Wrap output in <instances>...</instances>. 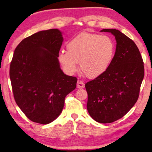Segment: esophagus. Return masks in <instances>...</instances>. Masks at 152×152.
<instances>
[{
  "mask_svg": "<svg viewBox=\"0 0 152 152\" xmlns=\"http://www.w3.org/2000/svg\"><path fill=\"white\" fill-rule=\"evenodd\" d=\"M77 87H78V88H83L84 87V83L82 81L80 80H78L77 82Z\"/></svg>",
  "mask_w": 152,
  "mask_h": 152,
  "instance_id": "esophagus-1",
  "label": "esophagus"
}]
</instances>
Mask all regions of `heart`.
I'll return each instance as SVG.
<instances>
[{
    "mask_svg": "<svg viewBox=\"0 0 152 152\" xmlns=\"http://www.w3.org/2000/svg\"><path fill=\"white\" fill-rule=\"evenodd\" d=\"M67 50L58 53V60L67 72L72 74L78 69L89 78H96L106 72L115 53V44L106 35L83 32L67 44Z\"/></svg>",
    "mask_w": 152,
    "mask_h": 152,
    "instance_id": "1",
    "label": "heart"
}]
</instances>
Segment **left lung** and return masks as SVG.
<instances>
[{
  "instance_id": "left-lung-1",
  "label": "left lung",
  "mask_w": 152,
  "mask_h": 152,
  "mask_svg": "<svg viewBox=\"0 0 152 152\" xmlns=\"http://www.w3.org/2000/svg\"><path fill=\"white\" fill-rule=\"evenodd\" d=\"M115 36L116 50L106 72L88 82L87 110L101 123L122 118L137 102L144 77V66L139 49L133 41L115 29H104Z\"/></svg>"
}]
</instances>
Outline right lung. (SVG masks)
Wrapping results in <instances>:
<instances>
[{
  "instance_id": "add662e5",
  "label": "right lung",
  "mask_w": 152,
  "mask_h": 152,
  "mask_svg": "<svg viewBox=\"0 0 152 152\" xmlns=\"http://www.w3.org/2000/svg\"><path fill=\"white\" fill-rule=\"evenodd\" d=\"M63 40L58 29L41 31L15 50L9 72L14 98L33 122L45 125L57 119L66 95L76 88L77 78L63 72L58 58Z\"/></svg>"
}]
</instances>
